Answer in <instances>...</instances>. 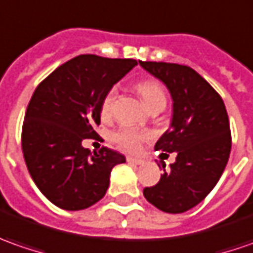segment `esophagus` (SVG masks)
Returning <instances> with one entry per match:
<instances>
[{"label": "esophagus", "instance_id": "obj_1", "mask_svg": "<svg viewBox=\"0 0 253 253\" xmlns=\"http://www.w3.org/2000/svg\"><path fill=\"white\" fill-rule=\"evenodd\" d=\"M127 162H128V164H134V165H141L144 161L141 160V158H133V157H127Z\"/></svg>", "mask_w": 253, "mask_h": 253}]
</instances>
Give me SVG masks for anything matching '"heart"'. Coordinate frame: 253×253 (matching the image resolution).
<instances>
[{
  "instance_id": "heart-1",
  "label": "heart",
  "mask_w": 253,
  "mask_h": 253,
  "mask_svg": "<svg viewBox=\"0 0 253 253\" xmlns=\"http://www.w3.org/2000/svg\"><path fill=\"white\" fill-rule=\"evenodd\" d=\"M137 91L141 95L148 108H151L155 103H167V93L161 84L157 80H144L137 84ZM118 98V88L113 86L105 93L102 103H100V113L102 116H109L113 109L115 100ZM153 134L147 130H140L131 126L118 127L115 131H112V141L118 145L119 148L125 150L127 153H135L141 148V144L150 140Z\"/></svg>"
}]
</instances>
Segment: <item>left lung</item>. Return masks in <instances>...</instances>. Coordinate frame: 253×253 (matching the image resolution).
<instances>
[{
    "instance_id": "left-lung-1",
    "label": "left lung",
    "mask_w": 253,
    "mask_h": 253,
    "mask_svg": "<svg viewBox=\"0 0 253 253\" xmlns=\"http://www.w3.org/2000/svg\"><path fill=\"white\" fill-rule=\"evenodd\" d=\"M161 80L173 100L170 127L155 150L176 153L157 185L144 197L165 213H183L199 205L221 178L231 151L230 120L218 92L193 68L175 63L140 61Z\"/></svg>"
}]
</instances>
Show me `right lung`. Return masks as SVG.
<instances>
[{
  "instance_id": "obj_1",
  "label": "right lung",
  "mask_w": 253,
  "mask_h": 253,
  "mask_svg": "<svg viewBox=\"0 0 253 253\" xmlns=\"http://www.w3.org/2000/svg\"><path fill=\"white\" fill-rule=\"evenodd\" d=\"M137 66L131 58L81 54L38 85L25 113L22 153L33 182L64 210H84L105 196L110 172L126 162L108 147L84 148L100 123L105 93Z\"/></svg>"
}]
</instances>
